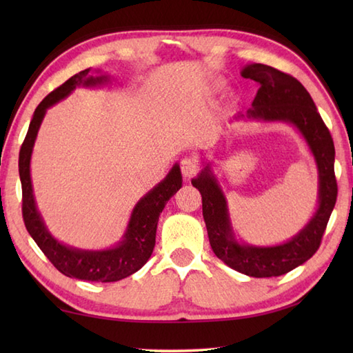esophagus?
Segmentation results:
<instances>
[{
    "instance_id": "esophagus-1",
    "label": "esophagus",
    "mask_w": 353,
    "mask_h": 353,
    "mask_svg": "<svg viewBox=\"0 0 353 353\" xmlns=\"http://www.w3.org/2000/svg\"><path fill=\"white\" fill-rule=\"evenodd\" d=\"M181 170H182L183 177L190 179L194 174H197L199 170H200V163H199V161L196 159V157L186 156V157H183V159L181 161Z\"/></svg>"
}]
</instances>
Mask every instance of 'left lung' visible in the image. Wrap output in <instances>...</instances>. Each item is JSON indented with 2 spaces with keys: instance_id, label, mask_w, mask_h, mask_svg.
Segmentation results:
<instances>
[{
  "instance_id": "obj_1",
  "label": "left lung",
  "mask_w": 353,
  "mask_h": 353,
  "mask_svg": "<svg viewBox=\"0 0 353 353\" xmlns=\"http://www.w3.org/2000/svg\"><path fill=\"white\" fill-rule=\"evenodd\" d=\"M241 76L259 85L245 117L258 121L290 123L310 145L319 170L317 211L310 223L287 243L272 247L239 244L232 232L226 199L209 165L192 179V185L201 194L209 243L216 258L243 274L273 277L302 265L319 250L339 192L334 172L335 148L310 92L297 79L262 63L245 65Z\"/></svg>"
}]
</instances>
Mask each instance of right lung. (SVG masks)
Segmentation results:
<instances>
[{"instance_id":"right-lung-1","label":"right lung","mask_w":353,"mask_h":353,"mask_svg":"<svg viewBox=\"0 0 353 353\" xmlns=\"http://www.w3.org/2000/svg\"><path fill=\"white\" fill-rule=\"evenodd\" d=\"M89 71L91 68L80 71L76 76L66 80L63 85L45 97L34 110L19 152L22 219H24L26 228L34 239V243L39 245L45 256L62 274L91 282H117L138 272L152 256L159 215L167 201L182 188V174L181 168L176 163L168 172V176L138 201L137 206L133 208L129 226L125 229L123 239L112 249H74V247L59 243L50 234L36 208L32 177H30V159H32L34 141L47 109L65 97H68L77 86H95L106 83L109 80V77L103 76V74L97 77L89 76Z\"/></svg>"}]
</instances>
